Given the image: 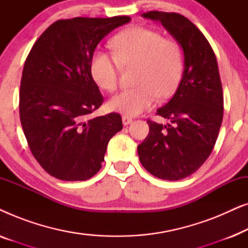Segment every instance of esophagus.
Segmentation results:
<instances>
[{"label": "esophagus", "instance_id": "esophagus-1", "mask_svg": "<svg viewBox=\"0 0 248 248\" xmlns=\"http://www.w3.org/2000/svg\"><path fill=\"white\" fill-rule=\"evenodd\" d=\"M132 121H133V120H132V118L128 117V116H123V117H122V122H123L124 126H126V125L131 124Z\"/></svg>", "mask_w": 248, "mask_h": 248}]
</instances>
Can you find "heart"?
<instances>
[{
    "label": "heart",
    "mask_w": 248,
    "mask_h": 248,
    "mask_svg": "<svg viewBox=\"0 0 248 248\" xmlns=\"http://www.w3.org/2000/svg\"><path fill=\"white\" fill-rule=\"evenodd\" d=\"M114 54L97 49L91 57L90 71L101 89L113 91L117 86L120 64H137V86L121 90L108 101L116 113L135 116L149 109L158 97L174 93L183 74V54L175 42L144 27H132L111 40Z\"/></svg>",
    "instance_id": "obj_1"
}]
</instances>
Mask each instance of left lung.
<instances>
[{
    "label": "left lung",
    "mask_w": 248,
    "mask_h": 248,
    "mask_svg": "<svg viewBox=\"0 0 248 248\" xmlns=\"http://www.w3.org/2000/svg\"><path fill=\"white\" fill-rule=\"evenodd\" d=\"M184 54V71L170 100L157 109L167 124L148 121L149 134L138 147L143 167L155 177L178 181L195 172L211 154L223 116L218 63L204 35L178 13L150 11Z\"/></svg>",
    "instance_id": "8db88e82"
}]
</instances>
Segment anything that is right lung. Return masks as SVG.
<instances>
[{"label": "right lung", "mask_w": 248, "mask_h": 248, "mask_svg": "<svg viewBox=\"0 0 248 248\" xmlns=\"http://www.w3.org/2000/svg\"><path fill=\"white\" fill-rule=\"evenodd\" d=\"M130 21V16L59 20L27 57L20 121L33 157L53 177L67 182L93 177L108 142L123 128L120 114L89 117L104 101L90 62L100 40Z\"/></svg>", "instance_id": "obj_1"}]
</instances>
